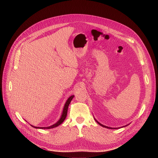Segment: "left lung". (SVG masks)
<instances>
[{"label":"left lung","instance_id":"8db88e82","mask_svg":"<svg viewBox=\"0 0 158 158\" xmlns=\"http://www.w3.org/2000/svg\"><path fill=\"white\" fill-rule=\"evenodd\" d=\"M96 120V119H95ZM96 121L99 124V125H101V126H102V127H106V128H108V129H117V128H113V127H107V126H104V125H102V124H101V123H99L97 120H96ZM124 127H125V126H124Z\"/></svg>","mask_w":158,"mask_h":158}]
</instances>
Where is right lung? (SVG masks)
Masks as SVG:
<instances>
[{"label":"right lung","instance_id":"obj_1","mask_svg":"<svg viewBox=\"0 0 158 158\" xmlns=\"http://www.w3.org/2000/svg\"><path fill=\"white\" fill-rule=\"evenodd\" d=\"M74 96H70L68 99L67 100L65 105H64V109H63V111H62V114L61 115V117L60 118V119L54 124L51 126H49V127H36V126H32L31 125V126H32L34 128H37V129H51V128H54V127H57L58 126H59L60 124H62L63 123V121L65 120L66 116H67V109H68V107H69V104L71 103V101H72V99H73Z\"/></svg>","mask_w":158,"mask_h":158}]
</instances>
